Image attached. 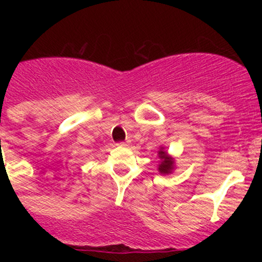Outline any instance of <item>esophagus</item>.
Wrapping results in <instances>:
<instances>
[{"mask_svg": "<svg viewBox=\"0 0 262 262\" xmlns=\"http://www.w3.org/2000/svg\"><path fill=\"white\" fill-rule=\"evenodd\" d=\"M117 145H119V146H127V145H128V141H119V143L117 144Z\"/></svg>", "mask_w": 262, "mask_h": 262, "instance_id": "1", "label": "esophagus"}]
</instances>
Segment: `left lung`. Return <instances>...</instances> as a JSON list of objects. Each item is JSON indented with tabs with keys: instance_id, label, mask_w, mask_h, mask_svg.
I'll return each mask as SVG.
<instances>
[{
	"instance_id": "left-lung-1",
	"label": "left lung",
	"mask_w": 262,
	"mask_h": 262,
	"mask_svg": "<svg viewBox=\"0 0 262 262\" xmlns=\"http://www.w3.org/2000/svg\"><path fill=\"white\" fill-rule=\"evenodd\" d=\"M158 155L161 160L158 167L159 172H160L161 175H169V173L172 172L173 169H175V161H173V159L165 151L162 146L158 151Z\"/></svg>"
}]
</instances>
